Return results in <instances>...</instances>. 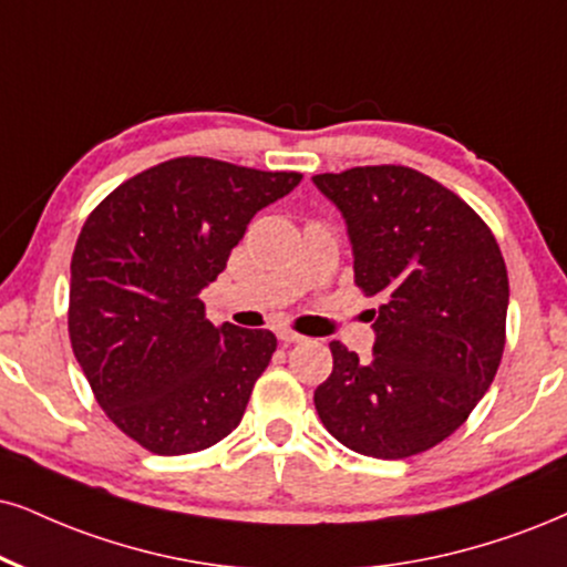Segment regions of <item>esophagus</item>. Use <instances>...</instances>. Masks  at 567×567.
<instances>
[{"mask_svg": "<svg viewBox=\"0 0 567 567\" xmlns=\"http://www.w3.org/2000/svg\"><path fill=\"white\" fill-rule=\"evenodd\" d=\"M278 341L289 347V344H299V341H305V337H299L295 331H278Z\"/></svg>", "mask_w": 567, "mask_h": 567, "instance_id": "esophagus-1", "label": "esophagus"}]
</instances>
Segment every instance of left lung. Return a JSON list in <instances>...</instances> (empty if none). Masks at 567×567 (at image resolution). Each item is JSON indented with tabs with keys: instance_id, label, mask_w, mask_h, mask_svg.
Instances as JSON below:
<instances>
[{
	"instance_id": "8db88e82",
	"label": "left lung",
	"mask_w": 567,
	"mask_h": 567,
	"mask_svg": "<svg viewBox=\"0 0 567 567\" xmlns=\"http://www.w3.org/2000/svg\"><path fill=\"white\" fill-rule=\"evenodd\" d=\"M344 218L373 358L331 341L316 410L352 452L402 460L444 442L492 386L505 349L507 268L486 223L457 194L402 165L312 176Z\"/></svg>"
}]
</instances>
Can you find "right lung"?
Returning <instances> with one entry per match:
<instances>
[{"instance_id": "obj_1", "label": "right lung", "mask_w": 567, "mask_h": 567, "mask_svg": "<svg viewBox=\"0 0 567 567\" xmlns=\"http://www.w3.org/2000/svg\"><path fill=\"white\" fill-rule=\"evenodd\" d=\"M299 173L178 157L117 186L83 223L68 331L96 402L155 454L207 450L241 423L270 331L215 328L199 295Z\"/></svg>"}]
</instances>
